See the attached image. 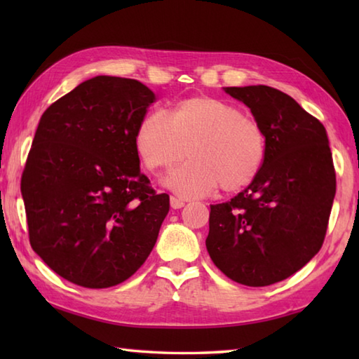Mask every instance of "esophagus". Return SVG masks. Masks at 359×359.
<instances>
[{"label": "esophagus", "mask_w": 359, "mask_h": 359, "mask_svg": "<svg viewBox=\"0 0 359 359\" xmlns=\"http://www.w3.org/2000/svg\"><path fill=\"white\" fill-rule=\"evenodd\" d=\"M170 202H171V208H174V210H179L182 207H185V202L177 199V197H174V196H171V201Z\"/></svg>", "instance_id": "esophagus-1"}]
</instances>
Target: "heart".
Instances as JSON below:
<instances>
[{"instance_id": "heart-1", "label": "heart", "mask_w": 359, "mask_h": 359, "mask_svg": "<svg viewBox=\"0 0 359 359\" xmlns=\"http://www.w3.org/2000/svg\"><path fill=\"white\" fill-rule=\"evenodd\" d=\"M137 154L151 171L165 170L187 156L163 185L184 199L211 194L220 185L238 191L261 171L266 152L262 126L234 104L215 97H191L170 111L144 114L135 129Z\"/></svg>"}]
</instances>
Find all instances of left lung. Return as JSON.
Instances as JSON below:
<instances>
[{"instance_id": "obj_1", "label": "left lung", "mask_w": 359, "mask_h": 359, "mask_svg": "<svg viewBox=\"0 0 359 359\" xmlns=\"http://www.w3.org/2000/svg\"><path fill=\"white\" fill-rule=\"evenodd\" d=\"M262 126L266 152L256 179L230 202L211 205L205 241L226 278L265 287L301 270L323 247L337 193L324 125L280 90L225 88Z\"/></svg>"}]
</instances>
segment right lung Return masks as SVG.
Returning <instances> with one entry per match:
<instances>
[{"mask_svg": "<svg viewBox=\"0 0 359 359\" xmlns=\"http://www.w3.org/2000/svg\"><path fill=\"white\" fill-rule=\"evenodd\" d=\"M154 102L140 81L98 75L40 118L21 177L29 241L72 284L117 285L156 245L170 196L151 188L134 143Z\"/></svg>", "mask_w": 359, "mask_h": 359, "instance_id": "right-lung-1", "label": "right lung"}]
</instances>
